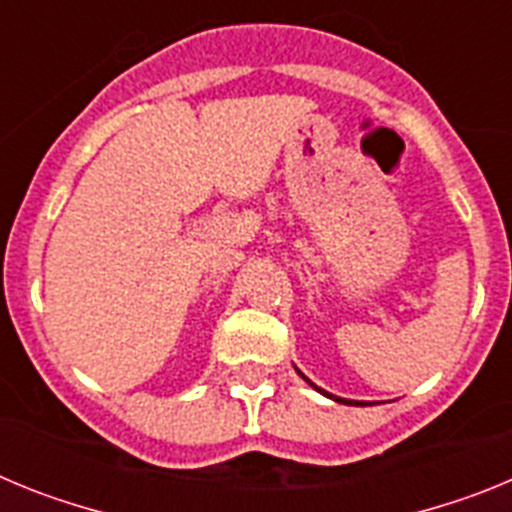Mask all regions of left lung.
I'll return each mask as SVG.
<instances>
[{
    "mask_svg": "<svg viewBox=\"0 0 512 512\" xmlns=\"http://www.w3.org/2000/svg\"><path fill=\"white\" fill-rule=\"evenodd\" d=\"M297 374H300V377H302V379H305V382H307V384H310V387H315V384H312V382H310V379H307V377H305V374H302V372H300V369H297ZM315 390H318V392H323V390H320V387H315ZM323 395H325V397H330V400H336V402H343V405H364V402H359V400H343V397H336V395H328V392H323Z\"/></svg>",
    "mask_w": 512,
    "mask_h": 512,
    "instance_id": "8db88e82",
    "label": "left lung"
}]
</instances>
